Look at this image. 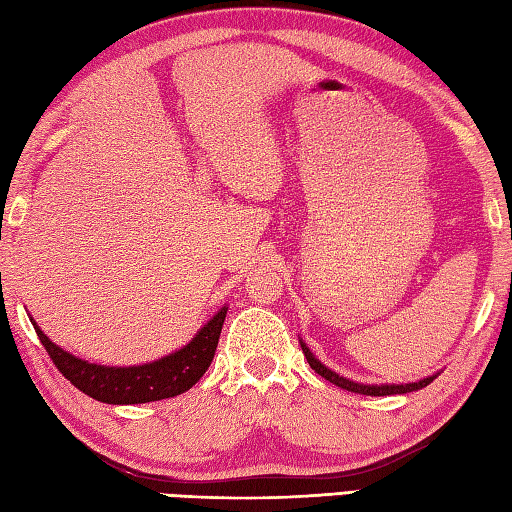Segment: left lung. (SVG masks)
<instances>
[{
	"label": "left lung",
	"mask_w": 512,
	"mask_h": 512,
	"mask_svg": "<svg viewBox=\"0 0 512 512\" xmlns=\"http://www.w3.org/2000/svg\"><path fill=\"white\" fill-rule=\"evenodd\" d=\"M301 350L303 354H306L310 367L317 372L319 376H323L325 380H330L332 385L341 387V389H347V391H354V394H363V396H394V394H407V391H418L422 387H427L429 383H433V378L436 376H429L420 380V383H409V385H361V383H354V380L350 378H343L336 372H332V369H328L325 365H321V361H317L314 358V354L308 350V345L301 341Z\"/></svg>",
	"instance_id": "left-lung-1"
}]
</instances>
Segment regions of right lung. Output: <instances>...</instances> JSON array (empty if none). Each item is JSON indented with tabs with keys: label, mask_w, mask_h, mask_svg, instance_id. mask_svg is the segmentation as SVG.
Returning a JSON list of instances; mask_svg holds the SVG:
<instances>
[{
	"label": "right lung",
	"mask_w": 512,
	"mask_h": 512,
	"mask_svg": "<svg viewBox=\"0 0 512 512\" xmlns=\"http://www.w3.org/2000/svg\"><path fill=\"white\" fill-rule=\"evenodd\" d=\"M226 319V308H222L215 317L195 334V339L184 345L182 350L173 352L156 363L138 365V367H103L94 363H85L61 347L54 345L46 334H43L37 323L35 332L41 345L46 347L48 356L52 358L54 367L70 380V383L81 389L94 400L107 402V405H140V402L173 398L191 389L202 374L209 369L220 332Z\"/></svg>",
	"instance_id": "1"
}]
</instances>
